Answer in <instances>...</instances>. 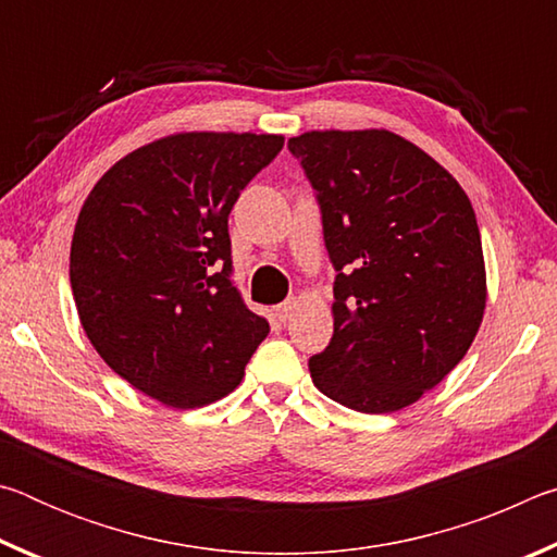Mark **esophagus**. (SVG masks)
I'll return each instance as SVG.
<instances>
[{
	"label": "esophagus",
	"instance_id": "1",
	"mask_svg": "<svg viewBox=\"0 0 557 557\" xmlns=\"http://www.w3.org/2000/svg\"><path fill=\"white\" fill-rule=\"evenodd\" d=\"M295 309H297V299L289 297V299L282 301V305L275 307V317L280 319V322H287V319L292 317V312H295Z\"/></svg>",
	"mask_w": 557,
	"mask_h": 557
}]
</instances>
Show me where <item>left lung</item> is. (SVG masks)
<instances>
[{
    "instance_id": "left-lung-1",
    "label": "left lung",
    "mask_w": 557,
    "mask_h": 557,
    "mask_svg": "<svg viewBox=\"0 0 557 557\" xmlns=\"http://www.w3.org/2000/svg\"><path fill=\"white\" fill-rule=\"evenodd\" d=\"M287 147L314 186L336 268L334 336L309 358L312 381L358 412L408 408L482 326L486 268L469 196L391 129H312Z\"/></svg>"
}]
</instances>
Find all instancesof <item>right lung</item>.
I'll use <instances>...</instances> for the list:
<instances>
[{"mask_svg": "<svg viewBox=\"0 0 557 557\" xmlns=\"http://www.w3.org/2000/svg\"><path fill=\"white\" fill-rule=\"evenodd\" d=\"M282 145L256 132H176L112 164L78 213L81 324L112 371L169 408L233 393L270 332L231 282L228 215Z\"/></svg>", "mask_w": 557, "mask_h": 557, "instance_id": "1", "label": "right lung"}]
</instances>
